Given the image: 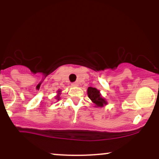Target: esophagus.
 Segmentation results:
<instances>
[{"instance_id":"esophagus-1","label":"esophagus","mask_w":159,"mask_h":159,"mask_svg":"<svg viewBox=\"0 0 159 159\" xmlns=\"http://www.w3.org/2000/svg\"><path fill=\"white\" fill-rule=\"evenodd\" d=\"M72 86H73V87H77V86H78V82H73V83H72Z\"/></svg>"}]
</instances>
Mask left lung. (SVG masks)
<instances>
[{
	"instance_id": "1",
	"label": "left lung",
	"mask_w": 159,
	"mask_h": 159,
	"mask_svg": "<svg viewBox=\"0 0 159 159\" xmlns=\"http://www.w3.org/2000/svg\"><path fill=\"white\" fill-rule=\"evenodd\" d=\"M87 95H88V97L92 100L93 102L96 104L97 107H102L104 105H106L107 104V102L105 101V99H104L101 96V94L99 93V90L94 88V87H88V89H87Z\"/></svg>"
}]
</instances>
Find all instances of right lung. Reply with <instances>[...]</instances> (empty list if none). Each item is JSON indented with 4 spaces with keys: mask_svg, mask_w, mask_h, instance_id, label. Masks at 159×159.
I'll list each match as a JSON object with an SVG mask.
<instances>
[{
    "mask_svg": "<svg viewBox=\"0 0 159 159\" xmlns=\"http://www.w3.org/2000/svg\"><path fill=\"white\" fill-rule=\"evenodd\" d=\"M57 98H57V99H58V100H59V96H57Z\"/></svg>",
    "mask_w": 159,
    "mask_h": 159,
    "instance_id": "right-lung-1",
    "label": "right lung"
}]
</instances>
